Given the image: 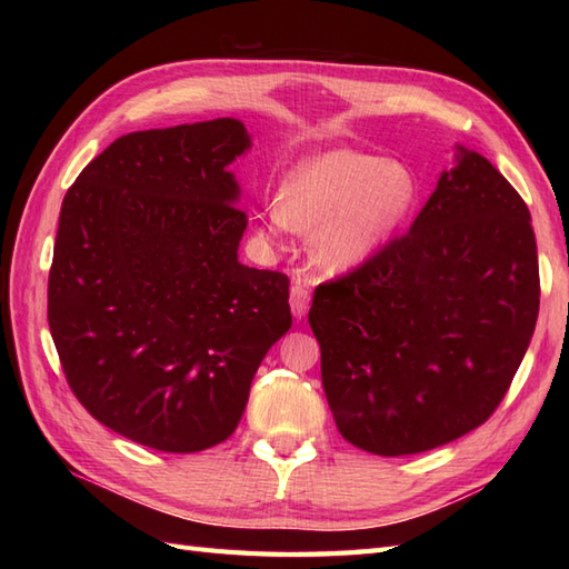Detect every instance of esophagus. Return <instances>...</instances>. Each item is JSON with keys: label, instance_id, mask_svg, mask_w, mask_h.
<instances>
[{"label": "esophagus", "instance_id": "1", "mask_svg": "<svg viewBox=\"0 0 569 569\" xmlns=\"http://www.w3.org/2000/svg\"><path fill=\"white\" fill-rule=\"evenodd\" d=\"M308 306H310V291L300 281H293V286H291V310H293V316L303 318L308 312Z\"/></svg>", "mask_w": 569, "mask_h": 569}]
</instances>
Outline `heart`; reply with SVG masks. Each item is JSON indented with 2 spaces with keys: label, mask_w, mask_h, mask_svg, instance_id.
Instances as JSON below:
<instances>
[{
  "label": "heart",
  "mask_w": 569,
  "mask_h": 569,
  "mask_svg": "<svg viewBox=\"0 0 569 569\" xmlns=\"http://www.w3.org/2000/svg\"><path fill=\"white\" fill-rule=\"evenodd\" d=\"M420 198V180L403 161L365 151H328L298 163L276 198V220L312 232V257L330 271L371 259Z\"/></svg>",
  "instance_id": "b5f03b06"
}]
</instances>
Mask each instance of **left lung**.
Segmentation results:
<instances>
[{
    "label": "left lung",
    "instance_id": "8db88e82",
    "mask_svg": "<svg viewBox=\"0 0 569 569\" xmlns=\"http://www.w3.org/2000/svg\"><path fill=\"white\" fill-rule=\"evenodd\" d=\"M455 159L403 237L312 296L337 430L373 455H418L479 428L536 330L526 202L481 153L457 147Z\"/></svg>",
    "mask_w": 569,
    "mask_h": 569
}]
</instances>
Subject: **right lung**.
Wrapping results in <instances>:
<instances>
[{
	"label": "right lung",
	"instance_id": "obj_1",
	"mask_svg": "<svg viewBox=\"0 0 569 569\" xmlns=\"http://www.w3.org/2000/svg\"><path fill=\"white\" fill-rule=\"evenodd\" d=\"M249 147L232 117L131 131L60 208L48 325L66 379L94 420L153 450L224 442L291 330L288 276L237 257L247 212L227 166Z\"/></svg>",
	"mask_w": 569,
	"mask_h": 569
}]
</instances>
